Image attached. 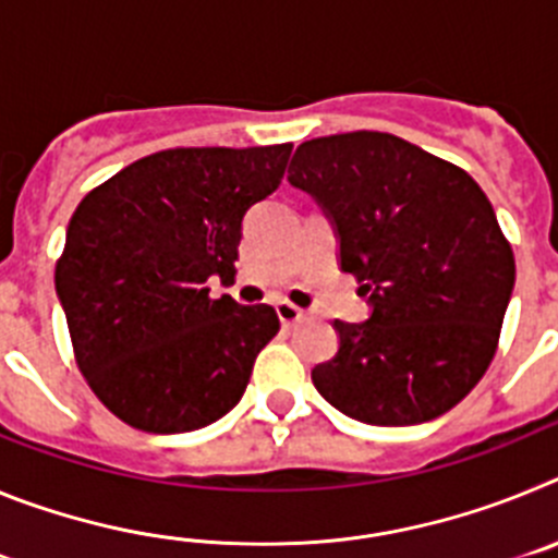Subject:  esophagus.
I'll use <instances>...</instances> for the list:
<instances>
[{
	"label": "esophagus",
	"mask_w": 558,
	"mask_h": 558,
	"mask_svg": "<svg viewBox=\"0 0 558 558\" xmlns=\"http://www.w3.org/2000/svg\"><path fill=\"white\" fill-rule=\"evenodd\" d=\"M276 315H279L282 327H293V324H299L304 318V310H299L290 302H279L276 304Z\"/></svg>",
	"instance_id": "1"
}]
</instances>
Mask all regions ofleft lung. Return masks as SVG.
Wrapping results in <instances>:
<instances>
[{
  "instance_id": "left-lung-1",
  "label": "left lung",
  "mask_w": 558,
  "mask_h": 558,
  "mask_svg": "<svg viewBox=\"0 0 558 558\" xmlns=\"http://www.w3.org/2000/svg\"><path fill=\"white\" fill-rule=\"evenodd\" d=\"M290 184L338 236L340 270L366 295V322H335L338 352L313 386L379 427L422 425L486 374L514 290V254L470 172L379 131L299 145Z\"/></svg>"
}]
</instances>
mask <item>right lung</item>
<instances>
[{
    "label": "right lung",
    "instance_id": "add662e5",
    "mask_svg": "<svg viewBox=\"0 0 558 558\" xmlns=\"http://www.w3.org/2000/svg\"><path fill=\"white\" fill-rule=\"evenodd\" d=\"M293 145L175 147L133 161L75 209L56 265L77 368L145 433H190L240 402L279 332L268 304L211 299L234 276L245 211L282 184Z\"/></svg>",
    "mask_w": 558,
    "mask_h": 558
}]
</instances>
